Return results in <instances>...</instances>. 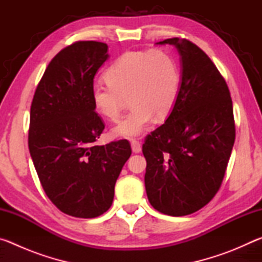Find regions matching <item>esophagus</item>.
<instances>
[{
	"instance_id": "34e87169",
	"label": "esophagus",
	"mask_w": 262,
	"mask_h": 262,
	"mask_svg": "<svg viewBox=\"0 0 262 262\" xmlns=\"http://www.w3.org/2000/svg\"><path fill=\"white\" fill-rule=\"evenodd\" d=\"M130 145H132V150H133V152H135V154H139V152H141V143L139 141H136V140H133L132 142H130Z\"/></svg>"
}]
</instances>
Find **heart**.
Returning a JSON list of instances; mask_svg holds the SVG:
<instances>
[{
    "label": "heart",
    "instance_id": "heart-1",
    "mask_svg": "<svg viewBox=\"0 0 262 262\" xmlns=\"http://www.w3.org/2000/svg\"><path fill=\"white\" fill-rule=\"evenodd\" d=\"M107 82L95 83L91 89L97 112L108 120L120 117L127 98L132 111L119 121L111 135L119 139L139 136L154 117L164 120L178 98L181 72L178 61L162 50L123 53L105 73Z\"/></svg>",
    "mask_w": 262,
    "mask_h": 262
}]
</instances>
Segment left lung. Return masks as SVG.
Returning <instances> with one entry per match:
<instances>
[{"label": "left lung", "mask_w": 262, "mask_h": 262, "mask_svg": "<svg viewBox=\"0 0 262 262\" xmlns=\"http://www.w3.org/2000/svg\"><path fill=\"white\" fill-rule=\"evenodd\" d=\"M180 55L181 84L166 121L147 136L144 184L150 205L170 216L201 209L215 196L234 143L229 88L205 52L186 39L172 38Z\"/></svg>", "instance_id": "obj_1"}]
</instances>
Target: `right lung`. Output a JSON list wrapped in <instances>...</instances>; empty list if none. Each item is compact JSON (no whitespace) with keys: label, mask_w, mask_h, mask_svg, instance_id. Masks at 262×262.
I'll return each mask as SVG.
<instances>
[{"label":"right lung","mask_w":262,"mask_h":262,"mask_svg":"<svg viewBox=\"0 0 262 262\" xmlns=\"http://www.w3.org/2000/svg\"><path fill=\"white\" fill-rule=\"evenodd\" d=\"M108 46L77 41L53 57L31 105L29 149L50 200L64 214L94 219L112 206L114 186L130 157L127 140L96 145L104 123L91 89Z\"/></svg>","instance_id":"right-lung-1"}]
</instances>
